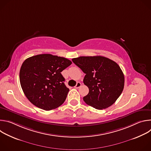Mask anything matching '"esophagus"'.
I'll return each instance as SVG.
<instances>
[{"mask_svg": "<svg viewBox=\"0 0 151 151\" xmlns=\"http://www.w3.org/2000/svg\"><path fill=\"white\" fill-rule=\"evenodd\" d=\"M81 82H77V83H76V85L75 86V88H79L81 86Z\"/></svg>", "mask_w": 151, "mask_h": 151, "instance_id": "obj_1", "label": "esophagus"}]
</instances>
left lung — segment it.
I'll return each instance as SVG.
<instances>
[{"mask_svg":"<svg viewBox=\"0 0 151 151\" xmlns=\"http://www.w3.org/2000/svg\"><path fill=\"white\" fill-rule=\"evenodd\" d=\"M72 61L85 73L83 82L89 93L83 101L99 110L112 105L124 87V73L118 64L103 56H82Z\"/></svg>","mask_w":151,"mask_h":151,"instance_id":"8db88e82","label":"left lung"}]
</instances>
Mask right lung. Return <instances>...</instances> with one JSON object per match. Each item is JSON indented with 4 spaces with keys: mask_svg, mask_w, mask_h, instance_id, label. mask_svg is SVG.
<instances>
[{
    "mask_svg": "<svg viewBox=\"0 0 151 151\" xmlns=\"http://www.w3.org/2000/svg\"><path fill=\"white\" fill-rule=\"evenodd\" d=\"M71 64L72 61L66 58L50 54L25 60L19 70V81L28 100L45 111L61 106L69 91L61 72Z\"/></svg>",
    "mask_w": 151,
    "mask_h": 151,
    "instance_id": "right-lung-1",
    "label": "right lung"
}]
</instances>
